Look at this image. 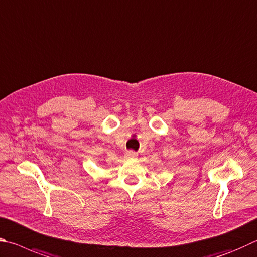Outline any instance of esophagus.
Returning <instances> with one entry per match:
<instances>
[{
  "mask_svg": "<svg viewBox=\"0 0 257 257\" xmlns=\"http://www.w3.org/2000/svg\"><path fill=\"white\" fill-rule=\"evenodd\" d=\"M125 157H126V158H128V159H133V158H137L138 154L134 150H128V151L125 152Z\"/></svg>",
  "mask_w": 257,
  "mask_h": 257,
  "instance_id": "1",
  "label": "esophagus"
}]
</instances>
